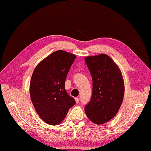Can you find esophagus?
Wrapping results in <instances>:
<instances>
[{"label":"esophagus","mask_w":151,"mask_h":151,"mask_svg":"<svg viewBox=\"0 0 151 151\" xmlns=\"http://www.w3.org/2000/svg\"><path fill=\"white\" fill-rule=\"evenodd\" d=\"M75 100L76 103H78V102H79V99L78 97H75Z\"/></svg>","instance_id":"obj_1"}]
</instances>
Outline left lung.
<instances>
[{"mask_svg": "<svg viewBox=\"0 0 151 151\" xmlns=\"http://www.w3.org/2000/svg\"><path fill=\"white\" fill-rule=\"evenodd\" d=\"M93 80L91 101L85 106L88 119L97 124H103L113 119L123 101L124 83L116 63L105 54L85 58Z\"/></svg>", "mask_w": 151, "mask_h": 151, "instance_id": "8db88e82", "label": "left lung"}]
</instances>
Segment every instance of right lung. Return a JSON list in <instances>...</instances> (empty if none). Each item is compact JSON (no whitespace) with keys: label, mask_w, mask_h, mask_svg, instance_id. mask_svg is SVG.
I'll use <instances>...</instances> for the list:
<instances>
[{"label":"right lung","mask_w":151,"mask_h":151,"mask_svg":"<svg viewBox=\"0 0 151 151\" xmlns=\"http://www.w3.org/2000/svg\"><path fill=\"white\" fill-rule=\"evenodd\" d=\"M75 58V54L57 50L41 60L34 70L30 99L38 115L48 124L62 123L75 104L65 89L67 73Z\"/></svg>","instance_id":"obj_1"}]
</instances>
